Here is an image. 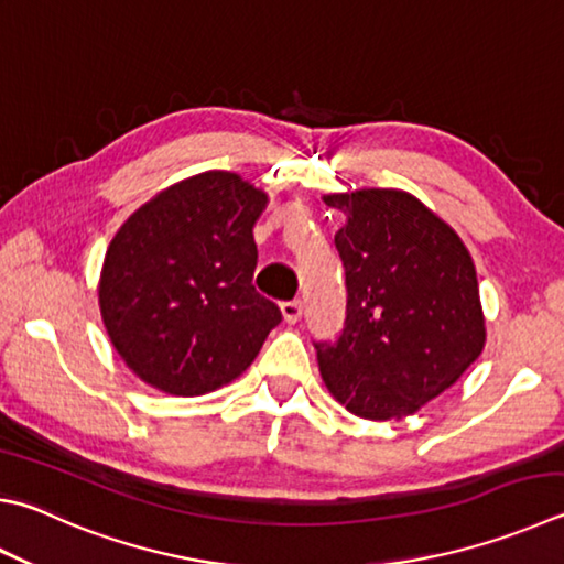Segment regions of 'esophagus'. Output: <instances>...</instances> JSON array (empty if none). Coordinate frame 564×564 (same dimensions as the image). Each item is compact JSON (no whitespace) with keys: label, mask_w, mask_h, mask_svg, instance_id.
Wrapping results in <instances>:
<instances>
[{"label":"esophagus","mask_w":564,"mask_h":564,"mask_svg":"<svg viewBox=\"0 0 564 564\" xmlns=\"http://www.w3.org/2000/svg\"><path fill=\"white\" fill-rule=\"evenodd\" d=\"M281 313L285 323H299L303 317V303L301 301H289L281 303Z\"/></svg>","instance_id":"1"}]
</instances>
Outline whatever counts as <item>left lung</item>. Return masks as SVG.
I'll return each instance as SVG.
<instances>
[{
  "instance_id": "1",
  "label": "left lung",
  "mask_w": 564,
  "mask_h": 564,
  "mask_svg": "<svg viewBox=\"0 0 564 564\" xmlns=\"http://www.w3.org/2000/svg\"><path fill=\"white\" fill-rule=\"evenodd\" d=\"M347 224L335 234L345 269V327L315 343L325 387L362 419L414 414L478 360L486 343L470 253L412 194H327Z\"/></svg>"
}]
</instances>
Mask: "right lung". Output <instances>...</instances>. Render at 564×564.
<instances>
[{
	"mask_svg": "<svg viewBox=\"0 0 564 564\" xmlns=\"http://www.w3.org/2000/svg\"><path fill=\"white\" fill-rule=\"evenodd\" d=\"M269 197L234 172L160 192L112 237L98 301L110 343L142 382L207 394L259 355L281 311L253 289V224Z\"/></svg>",
	"mask_w": 564,
	"mask_h": 564,
	"instance_id": "obj_1",
	"label": "right lung"
}]
</instances>
